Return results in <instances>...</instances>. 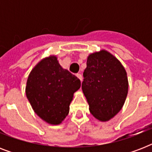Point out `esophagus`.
I'll use <instances>...</instances> for the list:
<instances>
[{"mask_svg":"<svg viewBox=\"0 0 152 152\" xmlns=\"http://www.w3.org/2000/svg\"><path fill=\"white\" fill-rule=\"evenodd\" d=\"M76 76H77V77H78L79 80H80L81 82H82V81H83V76H82V75H81L80 73L76 74Z\"/></svg>","mask_w":152,"mask_h":152,"instance_id":"obj_1","label":"esophagus"}]
</instances>
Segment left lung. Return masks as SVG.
I'll return each mask as SVG.
<instances>
[{"mask_svg": "<svg viewBox=\"0 0 152 152\" xmlns=\"http://www.w3.org/2000/svg\"><path fill=\"white\" fill-rule=\"evenodd\" d=\"M82 90L91 113L108 121L122 109L129 91L127 72L120 61L106 50L88 55Z\"/></svg>", "mask_w": 152, "mask_h": 152, "instance_id": "left-lung-1", "label": "left lung"}]
</instances>
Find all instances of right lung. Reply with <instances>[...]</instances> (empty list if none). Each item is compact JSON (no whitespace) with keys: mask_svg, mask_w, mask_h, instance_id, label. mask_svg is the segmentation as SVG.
<instances>
[{"mask_svg":"<svg viewBox=\"0 0 152 152\" xmlns=\"http://www.w3.org/2000/svg\"><path fill=\"white\" fill-rule=\"evenodd\" d=\"M80 80L63 69L57 56L42 59L30 72L25 92L33 110L50 125H60L69 113Z\"/></svg>","mask_w":152,"mask_h":152,"instance_id":"obj_1","label":"right lung"}]
</instances>
